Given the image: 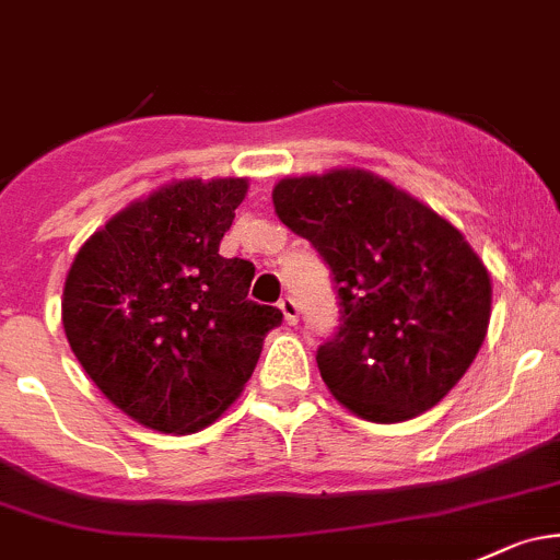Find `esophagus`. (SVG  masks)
I'll return each mask as SVG.
<instances>
[{
    "label": "esophagus",
    "mask_w": 560,
    "mask_h": 560,
    "mask_svg": "<svg viewBox=\"0 0 560 560\" xmlns=\"http://www.w3.org/2000/svg\"><path fill=\"white\" fill-rule=\"evenodd\" d=\"M279 308H281V314H284L287 325H298L300 308H298L295 300H292V298H281V300H279Z\"/></svg>",
    "instance_id": "obj_1"
}]
</instances>
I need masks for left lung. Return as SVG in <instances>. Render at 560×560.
<instances>
[{"label": "left lung", "instance_id": "obj_1", "mask_svg": "<svg viewBox=\"0 0 560 560\" xmlns=\"http://www.w3.org/2000/svg\"><path fill=\"white\" fill-rule=\"evenodd\" d=\"M279 220L332 270L340 327L316 351L332 397L375 423L434 408L478 357L491 276L448 220L364 168L287 176Z\"/></svg>", "mask_w": 560, "mask_h": 560}]
</instances>
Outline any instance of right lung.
<instances>
[{"instance_id": "1", "label": "right lung", "mask_w": 560, "mask_h": 560, "mask_svg": "<svg viewBox=\"0 0 560 560\" xmlns=\"http://www.w3.org/2000/svg\"><path fill=\"white\" fill-rule=\"evenodd\" d=\"M246 190L238 176L172 182L117 211L69 268V346L141 427L190 434L220 419L284 319L246 298L255 265L220 255Z\"/></svg>"}]
</instances>
